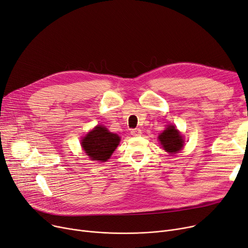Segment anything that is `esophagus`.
I'll return each mask as SVG.
<instances>
[{
  "mask_svg": "<svg viewBox=\"0 0 248 248\" xmlns=\"http://www.w3.org/2000/svg\"><path fill=\"white\" fill-rule=\"evenodd\" d=\"M131 134L134 136V137H139L141 135V131L140 128H134L131 131Z\"/></svg>",
  "mask_w": 248,
  "mask_h": 248,
  "instance_id": "1",
  "label": "esophagus"
}]
</instances>
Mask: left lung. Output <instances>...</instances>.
Returning a JSON list of instances; mask_svg holds the SVG:
<instances>
[{"label": "left lung", "mask_w": 248, "mask_h": 248, "mask_svg": "<svg viewBox=\"0 0 248 248\" xmlns=\"http://www.w3.org/2000/svg\"><path fill=\"white\" fill-rule=\"evenodd\" d=\"M159 140L167 152L174 154L179 152L184 145V140L182 139V136L174 125L168 126L159 136Z\"/></svg>", "instance_id": "left-lung-1"}]
</instances>
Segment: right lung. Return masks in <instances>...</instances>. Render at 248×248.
Instances as JSON below:
<instances>
[{"label": "right lung", "instance_id": "obj_1", "mask_svg": "<svg viewBox=\"0 0 248 248\" xmlns=\"http://www.w3.org/2000/svg\"><path fill=\"white\" fill-rule=\"evenodd\" d=\"M120 137L97 125L81 140V146L93 161L106 162L120 144Z\"/></svg>", "mask_w": 248, "mask_h": 248}]
</instances>
